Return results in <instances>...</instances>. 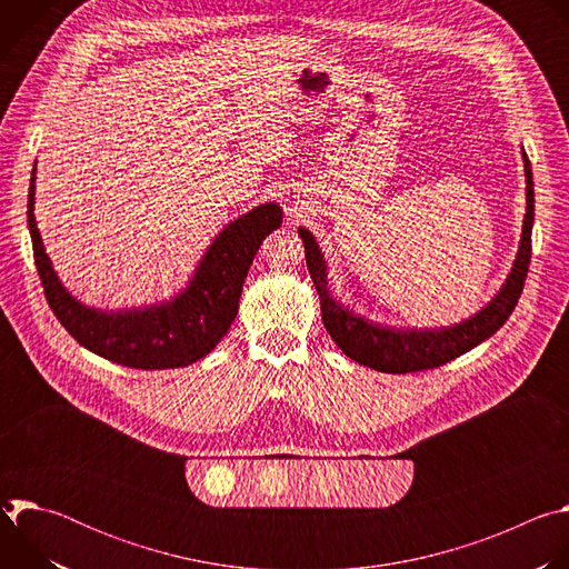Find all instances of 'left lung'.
Wrapping results in <instances>:
<instances>
[{
	"instance_id": "8db88e82",
	"label": "left lung",
	"mask_w": 569,
	"mask_h": 569,
	"mask_svg": "<svg viewBox=\"0 0 569 569\" xmlns=\"http://www.w3.org/2000/svg\"><path fill=\"white\" fill-rule=\"evenodd\" d=\"M525 157V178H527V216L522 224V240L513 270L496 295V299L479 310L475 317L455 323L450 329H432V331H398L376 327V323L356 317L347 308H342L327 288V266L317 250V242L308 229H299L303 240L306 266L312 279V286L319 295L323 327L331 333L333 342L349 356L351 360L371 367L382 373H412L441 367L461 353L475 349L483 340H489L513 312L531 261V224H533V180L531 164L527 152Z\"/></svg>"
}]
</instances>
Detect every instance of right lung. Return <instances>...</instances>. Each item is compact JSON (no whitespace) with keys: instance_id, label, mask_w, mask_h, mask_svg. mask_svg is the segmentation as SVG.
I'll return each mask as SVG.
<instances>
[{"instance_id":"1","label":"right lung","mask_w":569,"mask_h":569,"mask_svg":"<svg viewBox=\"0 0 569 569\" xmlns=\"http://www.w3.org/2000/svg\"><path fill=\"white\" fill-rule=\"evenodd\" d=\"M36 171L29 187V231L44 297L67 333L92 353L132 369H178L204 358L227 333L263 238L281 227L279 204H261L220 231L189 288L169 303L103 312L76 301L58 281L33 216Z\"/></svg>"}]
</instances>
